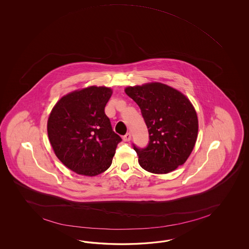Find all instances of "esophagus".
<instances>
[{
    "mask_svg": "<svg viewBox=\"0 0 249 249\" xmlns=\"http://www.w3.org/2000/svg\"><path fill=\"white\" fill-rule=\"evenodd\" d=\"M131 139H132V135H131L130 132H128V133H126V134L123 137V140H124V142H130Z\"/></svg>",
    "mask_w": 249,
    "mask_h": 249,
    "instance_id": "obj_1",
    "label": "esophagus"
}]
</instances>
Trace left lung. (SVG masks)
I'll return each mask as SVG.
<instances>
[{
	"instance_id": "left-lung-1",
	"label": "left lung",
	"mask_w": 249,
	"mask_h": 249,
	"mask_svg": "<svg viewBox=\"0 0 249 249\" xmlns=\"http://www.w3.org/2000/svg\"><path fill=\"white\" fill-rule=\"evenodd\" d=\"M124 91L140 107L148 127V147L134 146L140 165L162 175L184 164L198 132L197 115L191 101L180 90L159 82L128 86Z\"/></svg>"
}]
</instances>
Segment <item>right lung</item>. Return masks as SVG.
Returning <instances> with one entry per match:
<instances>
[{"mask_svg": "<svg viewBox=\"0 0 249 249\" xmlns=\"http://www.w3.org/2000/svg\"><path fill=\"white\" fill-rule=\"evenodd\" d=\"M112 93L106 86L75 90L60 98L50 113L47 132L53 151L77 175L105 172L122 141L104 112Z\"/></svg>", "mask_w": 249, "mask_h": 249, "instance_id": "right-lung-1", "label": "right lung"}]
</instances>
